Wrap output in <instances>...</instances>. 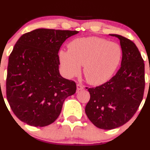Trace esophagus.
I'll return each instance as SVG.
<instances>
[{"instance_id": "1", "label": "esophagus", "mask_w": 150, "mask_h": 150, "mask_svg": "<svg viewBox=\"0 0 150 150\" xmlns=\"http://www.w3.org/2000/svg\"><path fill=\"white\" fill-rule=\"evenodd\" d=\"M84 89V86L81 84H77V90H82Z\"/></svg>"}]
</instances>
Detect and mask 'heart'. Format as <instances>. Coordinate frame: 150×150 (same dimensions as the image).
Returning <instances> with one entry per match:
<instances>
[{
  "label": "heart",
  "mask_w": 150,
  "mask_h": 150,
  "mask_svg": "<svg viewBox=\"0 0 150 150\" xmlns=\"http://www.w3.org/2000/svg\"><path fill=\"white\" fill-rule=\"evenodd\" d=\"M120 46L100 38H82L70 43L68 51L61 50L59 57L68 77L78 75L84 66V77L90 84L98 85L108 81L120 64Z\"/></svg>",
  "instance_id": "obj_1"
}]
</instances>
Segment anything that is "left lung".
Here are the masks:
<instances>
[{
  "mask_svg": "<svg viewBox=\"0 0 150 150\" xmlns=\"http://www.w3.org/2000/svg\"><path fill=\"white\" fill-rule=\"evenodd\" d=\"M122 50L121 67L108 82L89 88L85 112L93 125L110 130L125 124L138 110L145 90V64L132 41L116 34Z\"/></svg>",
  "mask_w": 150,
  "mask_h": 150,
  "instance_id": "1",
  "label": "left lung"
}]
</instances>
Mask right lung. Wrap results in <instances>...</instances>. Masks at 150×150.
<instances>
[{
    "instance_id": "add662e5",
    "label": "right lung",
    "mask_w": 150,
    "mask_h": 150,
    "mask_svg": "<svg viewBox=\"0 0 150 150\" xmlns=\"http://www.w3.org/2000/svg\"><path fill=\"white\" fill-rule=\"evenodd\" d=\"M77 30L38 28L19 38L9 57L6 96L19 120L33 127L53 123L76 83L61 76L59 53Z\"/></svg>"
}]
</instances>
